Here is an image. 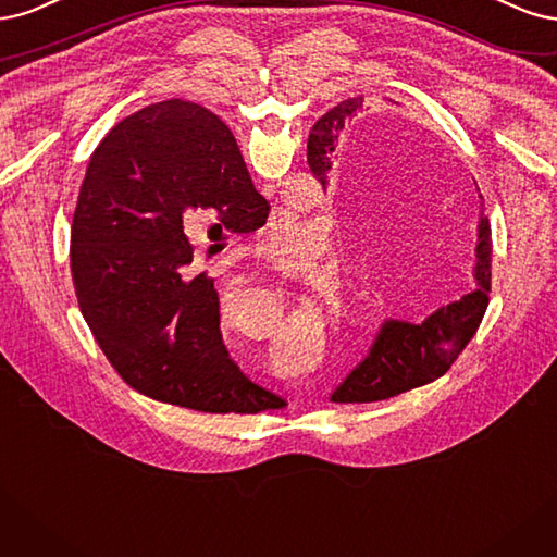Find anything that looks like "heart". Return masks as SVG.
Returning a JSON list of instances; mask_svg holds the SVG:
<instances>
[{
	"instance_id": "heart-1",
	"label": "heart",
	"mask_w": 557,
	"mask_h": 557,
	"mask_svg": "<svg viewBox=\"0 0 557 557\" xmlns=\"http://www.w3.org/2000/svg\"><path fill=\"white\" fill-rule=\"evenodd\" d=\"M292 259H294L292 243L289 240H282V245L268 249V255H265L263 261L275 273H289L292 271Z\"/></svg>"
}]
</instances>
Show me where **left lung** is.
<instances>
[{"mask_svg":"<svg viewBox=\"0 0 557 557\" xmlns=\"http://www.w3.org/2000/svg\"><path fill=\"white\" fill-rule=\"evenodd\" d=\"M363 106V99L339 101L335 109L321 115L308 138V164L321 185H326L331 171V152L339 132ZM493 238L491 222L481 214L476 240V289L456 302H448L419 324L411 321H386L363 363L347 376L333 393V403H380L400 393L425 386L456 363L462 349L470 345L491 294V259Z\"/></svg>","mask_w":557,"mask_h":557,"instance_id":"1","label":"left lung"}]
</instances>
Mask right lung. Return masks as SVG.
<instances>
[{"label": "right lung", "instance_id": "1", "mask_svg": "<svg viewBox=\"0 0 557 557\" xmlns=\"http://www.w3.org/2000/svg\"><path fill=\"white\" fill-rule=\"evenodd\" d=\"M201 218L208 233H249L268 218L226 124L183 99L117 122L89 157L71 222L81 312L143 396L206 414L277 409L228 358L214 280L189 273L187 233Z\"/></svg>", "mask_w": 557, "mask_h": 557}]
</instances>
